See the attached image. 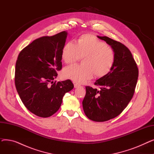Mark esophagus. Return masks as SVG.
Wrapping results in <instances>:
<instances>
[{"label":"esophagus","mask_w":154,"mask_h":154,"mask_svg":"<svg viewBox=\"0 0 154 154\" xmlns=\"http://www.w3.org/2000/svg\"><path fill=\"white\" fill-rule=\"evenodd\" d=\"M80 87V85H79V84H74V87H75V88H78V87Z\"/></svg>","instance_id":"1"}]
</instances>
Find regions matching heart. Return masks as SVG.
<instances>
[{"label":"heart","mask_w":154,"mask_h":154,"mask_svg":"<svg viewBox=\"0 0 154 154\" xmlns=\"http://www.w3.org/2000/svg\"><path fill=\"white\" fill-rule=\"evenodd\" d=\"M84 57V65L75 64L63 70L64 78L78 84H83L94 74L102 77L109 74L114 66L116 56L112 48L92 34L80 36L77 44L70 41L65 44L62 51V60L72 63Z\"/></svg>","instance_id":"b5f03b06"}]
</instances>
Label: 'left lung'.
<instances>
[{"label":"left lung","instance_id":"1","mask_svg":"<svg viewBox=\"0 0 154 154\" xmlns=\"http://www.w3.org/2000/svg\"><path fill=\"white\" fill-rule=\"evenodd\" d=\"M111 46L116 56L114 66L107 75L97 80L100 89L87 86L82 101L85 114L95 122H105L120 114L132 98L139 70L128 48L108 37L97 36Z\"/></svg>","mask_w":154,"mask_h":154}]
</instances>
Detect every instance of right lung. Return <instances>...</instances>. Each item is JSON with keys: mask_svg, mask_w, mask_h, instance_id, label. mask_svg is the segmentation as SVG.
I'll use <instances>...</instances> for the list:
<instances>
[{"mask_svg": "<svg viewBox=\"0 0 154 154\" xmlns=\"http://www.w3.org/2000/svg\"><path fill=\"white\" fill-rule=\"evenodd\" d=\"M67 32L34 40L20 52L15 64V85L26 107L40 117L57 111L65 94L74 88L70 80L56 82L62 69V51Z\"/></svg>", "mask_w": 154, "mask_h": 154, "instance_id": "right-lung-1", "label": "right lung"}]
</instances>
